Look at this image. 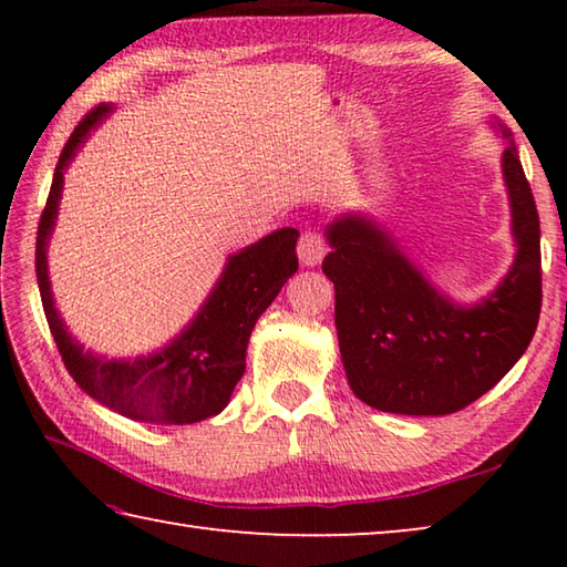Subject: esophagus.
Returning a JSON list of instances; mask_svg holds the SVG:
<instances>
[{
	"label": "esophagus",
	"instance_id": "esophagus-1",
	"mask_svg": "<svg viewBox=\"0 0 567 567\" xmlns=\"http://www.w3.org/2000/svg\"><path fill=\"white\" fill-rule=\"evenodd\" d=\"M324 252H328V247H324L322 235H318V233H302L300 243H297V257H300V262L305 267L320 265Z\"/></svg>",
	"mask_w": 567,
	"mask_h": 567
}]
</instances>
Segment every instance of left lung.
<instances>
[{"label": "left lung", "mask_w": 567, "mask_h": 567, "mask_svg": "<svg viewBox=\"0 0 567 567\" xmlns=\"http://www.w3.org/2000/svg\"><path fill=\"white\" fill-rule=\"evenodd\" d=\"M501 159L511 199L515 260L475 305L450 300L402 252L385 225L344 213L324 227L332 252L322 272L334 285L344 375L364 405L395 415H450L495 388L523 358L540 318V219L513 132Z\"/></svg>", "instance_id": "left-lung-1"}]
</instances>
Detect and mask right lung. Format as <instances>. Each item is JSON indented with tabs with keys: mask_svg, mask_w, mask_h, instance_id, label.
I'll use <instances>...</instances> for the list:
<instances>
[{
	"mask_svg": "<svg viewBox=\"0 0 567 567\" xmlns=\"http://www.w3.org/2000/svg\"><path fill=\"white\" fill-rule=\"evenodd\" d=\"M112 110V104H100L76 124L56 162L50 197L37 229V282L42 307L66 370L90 398L140 422L192 425L227 408L235 385L245 375L247 342L257 318L297 272L295 245L300 233L295 227L275 229L260 243L229 255L199 312L157 352L117 360L84 350V344L66 330L54 305L47 247L56 225L64 172L90 140V132L97 130Z\"/></svg>",
	"mask_w": 567,
	"mask_h": 567,
	"instance_id": "obj_1",
	"label": "right lung"
}]
</instances>
